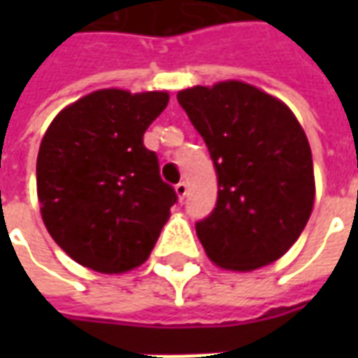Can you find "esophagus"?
<instances>
[{"label": "esophagus", "mask_w": 358, "mask_h": 358, "mask_svg": "<svg viewBox=\"0 0 358 358\" xmlns=\"http://www.w3.org/2000/svg\"><path fill=\"white\" fill-rule=\"evenodd\" d=\"M174 189H176V195H178L180 201H184V197H186V194H187L186 182H178V184H176V187H174Z\"/></svg>", "instance_id": "esophagus-1"}]
</instances>
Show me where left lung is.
<instances>
[{
	"mask_svg": "<svg viewBox=\"0 0 358 358\" xmlns=\"http://www.w3.org/2000/svg\"><path fill=\"white\" fill-rule=\"evenodd\" d=\"M209 148L217 207L195 224L205 253L228 270L278 261L307 226L315 203L310 145L287 105L245 82L178 92Z\"/></svg>",
	"mask_w": 358,
	"mask_h": 358,
	"instance_id": "obj_1",
	"label": "left lung"
}]
</instances>
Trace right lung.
Returning <instances> with one entry per match:
<instances>
[{
    "label": "right lung",
    "instance_id": "1",
    "mask_svg": "<svg viewBox=\"0 0 358 358\" xmlns=\"http://www.w3.org/2000/svg\"><path fill=\"white\" fill-rule=\"evenodd\" d=\"M166 105V92L97 90L61 110L43 136L36 163L43 224L82 266L120 274L155 248L178 195L143 134Z\"/></svg>",
    "mask_w": 358,
    "mask_h": 358
}]
</instances>
